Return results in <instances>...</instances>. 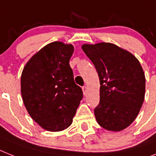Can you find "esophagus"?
<instances>
[{
	"instance_id": "obj_1",
	"label": "esophagus",
	"mask_w": 156,
	"mask_h": 156,
	"mask_svg": "<svg viewBox=\"0 0 156 156\" xmlns=\"http://www.w3.org/2000/svg\"><path fill=\"white\" fill-rule=\"evenodd\" d=\"M82 91H83L84 95H86V94H87V92H88V87H87V86H83V87H82Z\"/></svg>"
}]
</instances>
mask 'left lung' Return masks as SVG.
I'll return each mask as SVG.
<instances>
[{
	"label": "left lung",
	"mask_w": 156,
	"mask_h": 156,
	"mask_svg": "<svg viewBox=\"0 0 156 156\" xmlns=\"http://www.w3.org/2000/svg\"><path fill=\"white\" fill-rule=\"evenodd\" d=\"M100 79V102L94 109L98 125L119 132L136 118L145 95V75L133 54L110 43L83 44Z\"/></svg>",
	"instance_id": "8db88e82"
}]
</instances>
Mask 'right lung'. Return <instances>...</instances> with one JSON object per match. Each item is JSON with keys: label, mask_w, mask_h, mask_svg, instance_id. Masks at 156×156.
Instances as JSON below:
<instances>
[{"label": "right lung", "mask_w": 156, "mask_h": 156, "mask_svg": "<svg viewBox=\"0 0 156 156\" xmlns=\"http://www.w3.org/2000/svg\"><path fill=\"white\" fill-rule=\"evenodd\" d=\"M74 46L53 42L34 55L22 71L23 104L38 125L50 132L67 129L82 99L70 66Z\"/></svg>", "instance_id": "obj_1"}]
</instances>
